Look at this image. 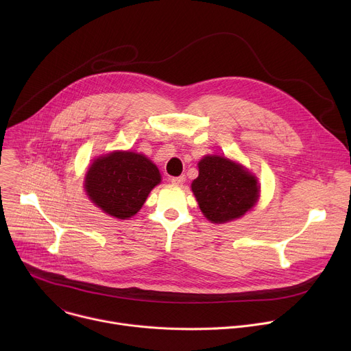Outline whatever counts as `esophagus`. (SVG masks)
Here are the masks:
<instances>
[{
  "instance_id": "1",
  "label": "esophagus",
  "mask_w": 351,
  "mask_h": 351,
  "mask_svg": "<svg viewBox=\"0 0 351 351\" xmlns=\"http://www.w3.org/2000/svg\"><path fill=\"white\" fill-rule=\"evenodd\" d=\"M184 180H186V176L184 175H182V176H176V178H172V184H175V186H180V184H183L184 183Z\"/></svg>"
}]
</instances>
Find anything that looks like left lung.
Wrapping results in <instances>:
<instances>
[{
  "mask_svg": "<svg viewBox=\"0 0 351 351\" xmlns=\"http://www.w3.org/2000/svg\"><path fill=\"white\" fill-rule=\"evenodd\" d=\"M191 190L199 210L213 223L243 217L260 197L257 178L243 165L221 156H206L198 161V178L193 180Z\"/></svg>",
  "mask_w": 351,
  "mask_h": 351,
  "instance_id": "obj_1",
  "label": "left lung"
}]
</instances>
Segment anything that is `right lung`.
<instances>
[{
  "label": "right lung",
  "instance_id": "right-lung-1",
  "mask_svg": "<svg viewBox=\"0 0 351 351\" xmlns=\"http://www.w3.org/2000/svg\"><path fill=\"white\" fill-rule=\"evenodd\" d=\"M158 183L161 173L145 156L112 152L93 161L84 190L94 206L118 219L136 215Z\"/></svg>",
  "mask_w": 351,
  "mask_h": 351
}]
</instances>
